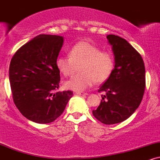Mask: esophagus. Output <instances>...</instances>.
I'll list each match as a JSON object with an SVG mask.
<instances>
[{"label":"esophagus","mask_w":160,"mask_h":160,"mask_svg":"<svg viewBox=\"0 0 160 160\" xmlns=\"http://www.w3.org/2000/svg\"><path fill=\"white\" fill-rule=\"evenodd\" d=\"M76 94L77 95H87V93L82 92H77Z\"/></svg>","instance_id":"obj_1"}]
</instances>
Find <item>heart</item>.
Instances as JSON below:
<instances>
[{
    "label": "heart",
    "mask_w": 160,
    "mask_h": 160,
    "mask_svg": "<svg viewBox=\"0 0 160 160\" xmlns=\"http://www.w3.org/2000/svg\"><path fill=\"white\" fill-rule=\"evenodd\" d=\"M114 57L110 51H102L99 47L89 42L82 41L73 46L69 56L57 57L56 65L58 71L67 78L72 77L80 66V74L65 82L68 89L82 91L109 78L113 68Z\"/></svg>",
    "instance_id": "b5f03b06"
}]
</instances>
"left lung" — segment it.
I'll return each instance as SVG.
<instances>
[{"label": "left lung", "mask_w": 160, "mask_h": 160, "mask_svg": "<svg viewBox=\"0 0 160 160\" xmlns=\"http://www.w3.org/2000/svg\"><path fill=\"white\" fill-rule=\"evenodd\" d=\"M115 65L109 78L99 88L105 92L92 114L102 123H119L128 119L140 105L145 89V67L142 57L120 37L109 34Z\"/></svg>", "instance_id": "1"}]
</instances>
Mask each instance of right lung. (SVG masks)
<instances>
[{"label":"right lung","instance_id":"add662e5","mask_svg":"<svg viewBox=\"0 0 160 160\" xmlns=\"http://www.w3.org/2000/svg\"><path fill=\"white\" fill-rule=\"evenodd\" d=\"M63 37L40 34L24 44L9 68L12 98L20 113L37 123H49L65 111L72 91L58 92L60 71L56 65Z\"/></svg>","mask_w":160,"mask_h":160}]
</instances>
